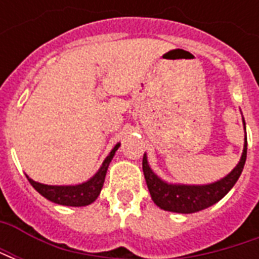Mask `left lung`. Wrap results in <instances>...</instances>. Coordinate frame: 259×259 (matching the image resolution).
Here are the masks:
<instances>
[{
    "label": "left lung",
    "instance_id": "left-lung-1",
    "mask_svg": "<svg viewBox=\"0 0 259 259\" xmlns=\"http://www.w3.org/2000/svg\"><path fill=\"white\" fill-rule=\"evenodd\" d=\"M245 129V122L243 119ZM245 158H247V136H245L244 150L240 158L237 166L223 179L218 180L215 183L205 186H185V185H168L163 180L154 174L148 166L147 157H143V172L146 178L147 187L151 194L152 201L161 209L179 213H193L201 209H205L208 206L213 205L215 202L222 200L228 194L230 189L236 185L240 175L244 168Z\"/></svg>",
    "mask_w": 259,
    "mask_h": 259
}]
</instances>
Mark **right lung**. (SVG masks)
Masks as SVG:
<instances>
[{
    "label": "right lung",
    "mask_w": 259,
    "mask_h": 259,
    "mask_svg": "<svg viewBox=\"0 0 259 259\" xmlns=\"http://www.w3.org/2000/svg\"><path fill=\"white\" fill-rule=\"evenodd\" d=\"M120 144H116L113 147L111 154L105 158V161L102 162V166L90 180H87L85 183L76 186H48L37 183L34 180L29 179L30 185L36 189L42 197H46L47 200L53 201L59 205H68V206H84L89 205L91 202L97 200V197L100 195V191L105 180L108 166L111 159L115 155V151L118 150Z\"/></svg>",
    "instance_id": "right-lung-1"
}]
</instances>
